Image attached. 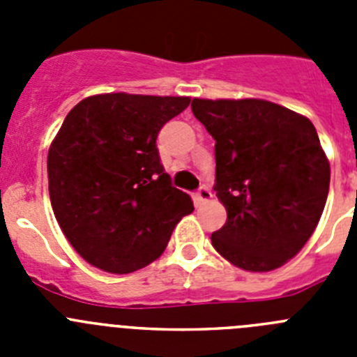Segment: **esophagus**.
Returning a JSON list of instances; mask_svg holds the SVG:
<instances>
[{
    "mask_svg": "<svg viewBox=\"0 0 357 357\" xmlns=\"http://www.w3.org/2000/svg\"><path fill=\"white\" fill-rule=\"evenodd\" d=\"M197 197L200 202H209L211 197H213V193H211V189L207 188V185H200L197 191Z\"/></svg>",
    "mask_w": 357,
    "mask_h": 357,
    "instance_id": "obj_1",
    "label": "esophagus"
}]
</instances>
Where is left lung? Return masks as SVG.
Masks as SVG:
<instances>
[{"mask_svg":"<svg viewBox=\"0 0 357 357\" xmlns=\"http://www.w3.org/2000/svg\"><path fill=\"white\" fill-rule=\"evenodd\" d=\"M216 141L214 191L227 222L213 232L218 254L248 272H270L295 257L317 229L331 168L317 128L264 100L191 102Z\"/></svg>","mask_w":357,"mask_h":357,"instance_id":"8db88e82","label":"left lung"}]
</instances>
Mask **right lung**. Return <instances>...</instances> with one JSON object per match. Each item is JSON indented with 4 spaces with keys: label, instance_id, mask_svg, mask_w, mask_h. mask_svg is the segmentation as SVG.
Returning a JSON list of instances; mask_svg holds the SVG:
<instances>
[{
    "label": "right lung",
    "instance_id": "add662e5",
    "mask_svg": "<svg viewBox=\"0 0 357 357\" xmlns=\"http://www.w3.org/2000/svg\"><path fill=\"white\" fill-rule=\"evenodd\" d=\"M185 96L110 93L69 110L48 151L50 200L73 248L109 273L155 261L189 195L172 185L157 135L189 105Z\"/></svg>",
    "mask_w": 357,
    "mask_h": 357
}]
</instances>
